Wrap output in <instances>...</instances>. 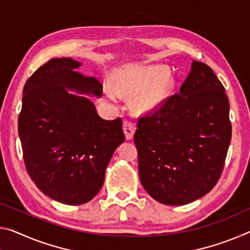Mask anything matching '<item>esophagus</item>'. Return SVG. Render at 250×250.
I'll return each instance as SVG.
<instances>
[{
	"mask_svg": "<svg viewBox=\"0 0 250 250\" xmlns=\"http://www.w3.org/2000/svg\"><path fill=\"white\" fill-rule=\"evenodd\" d=\"M124 131H125L126 140H131L133 138L134 131H136V125H134V124L131 121L125 120L124 121Z\"/></svg>",
	"mask_w": 250,
	"mask_h": 250,
	"instance_id": "obj_1",
	"label": "esophagus"
}]
</instances>
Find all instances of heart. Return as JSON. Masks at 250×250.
<instances>
[{
  "instance_id": "1",
  "label": "heart",
  "mask_w": 250,
  "mask_h": 250,
  "mask_svg": "<svg viewBox=\"0 0 250 250\" xmlns=\"http://www.w3.org/2000/svg\"><path fill=\"white\" fill-rule=\"evenodd\" d=\"M170 88L171 79L169 70L161 65L129 70L118 79V90L121 94L125 97L139 94L134 100V108L142 112L157 108L167 97ZM106 93L109 97H113L110 90Z\"/></svg>"
}]
</instances>
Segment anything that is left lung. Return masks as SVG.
<instances>
[{
	"instance_id": "8db88e82",
	"label": "left lung",
	"mask_w": 250,
	"mask_h": 250,
	"mask_svg": "<svg viewBox=\"0 0 250 250\" xmlns=\"http://www.w3.org/2000/svg\"><path fill=\"white\" fill-rule=\"evenodd\" d=\"M133 139L140 181L154 200L182 206L210 191L231 140L229 101L210 66L192 61L180 92L139 118Z\"/></svg>"
}]
</instances>
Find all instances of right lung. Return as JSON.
<instances>
[{
  "mask_svg": "<svg viewBox=\"0 0 250 250\" xmlns=\"http://www.w3.org/2000/svg\"><path fill=\"white\" fill-rule=\"evenodd\" d=\"M80 62L52 59L23 88L19 136L26 171L45 196L65 205L93 199L105 169L125 140L122 120H104L86 97L100 98L102 84L75 69Z\"/></svg>",
  "mask_w": 250,
  "mask_h": 250,
  "instance_id": "1",
  "label": "right lung"
}]
</instances>
